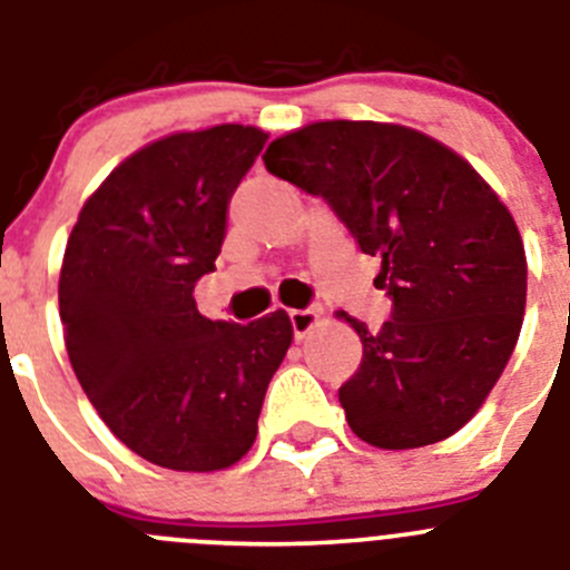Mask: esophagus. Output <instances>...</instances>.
Listing matches in <instances>:
<instances>
[{"instance_id": "esophagus-1", "label": "esophagus", "mask_w": 570, "mask_h": 570, "mask_svg": "<svg viewBox=\"0 0 570 570\" xmlns=\"http://www.w3.org/2000/svg\"><path fill=\"white\" fill-rule=\"evenodd\" d=\"M317 317H321V315H317L315 309H292L289 312V323H292V332H295V337L297 340L306 337V334L315 328Z\"/></svg>"}]
</instances>
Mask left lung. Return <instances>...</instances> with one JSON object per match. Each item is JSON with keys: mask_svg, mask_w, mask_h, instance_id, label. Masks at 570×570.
I'll return each mask as SVG.
<instances>
[{"mask_svg": "<svg viewBox=\"0 0 570 570\" xmlns=\"http://www.w3.org/2000/svg\"><path fill=\"white\" fill-rule=\"evenodd\" d=\"M273 177L321 196L360 253L391 321L363 340L340 387L348 428L382 450L435 444L464 428L507 368L525 309L518 225L470 163L405 126L326 120L278 137Z\"/></svg>", "mask_w": 570, "mask_h": 570, "instance_id": "obj_1", "label": "left lung"}]
</instances>
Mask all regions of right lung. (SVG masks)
<instances>
[{"label":"right lung","instance_id":"right-lung-1","mask_svg":"<svg viewBox=\"0 0 570 570\" xmlns=\"http://www.w3.org/2000/svg\"><path fill=\"white\" fill-rule=\"evenodd\" d=\"M264 142L238 124L163 137L117 165L69 233L58 281L69 363L106 428L165 470L236 464L292 343L284 309L242 326L207 321L194 301Z\"/></svg>","mask_w":570,"mask_h":570}]
</instances>
